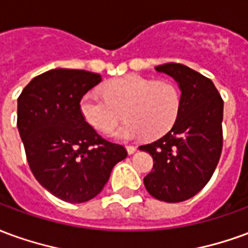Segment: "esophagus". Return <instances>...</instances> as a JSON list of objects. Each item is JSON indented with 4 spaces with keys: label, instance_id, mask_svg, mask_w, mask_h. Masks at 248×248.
Returning <instances> with one entry per match:
<instances>
[{
    "label": "esophagus",
    "instance_id": "obj_1",
    "mask_svg": "<svg viewBox=\"0 0 248 248\" xmlns=\"http://www.w3.org/2000/svg\"><path fill=\"white\" fill-rule=\"evenodd\" d=\"M126 150H127V153H129V154H134L135 151H137V146H133V145L126 146Z\"/></svg>",
    "mask_w": 248,
    "mask_h": 248
}]
</instances>
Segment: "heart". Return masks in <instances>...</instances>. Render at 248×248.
Segmentation results:
<instances>
[{
  "label": "heart",
  "instance_id": "heart-1",
  "mask_svg": "<svg viewBox=\"0 0 248 248\" xmlns=\"http://www.w3.org/2000/svg\"><path fill=\"white\" fill-rule=\"evenodd\" d=\"M105 97L87 93L81 98L79 111L87 124L110 131L121 118L124 124L111 133L119 140L156 138L171 129L181 108V92L172 81L140 76L115 78L103 87Z\"/></svg>",
  "mask_w": 248,
  "mask_h": 248
}]
</instances>
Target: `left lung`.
<instances>
[{"label":"left lung","instance_id":"1","mask_svg":"<svg viewBox=\"0 0 248 248\" xmlns=\"http://www.w3.org/2000/svg\"><path fill=\"white\" fill-rule=\"evenodd\" d=\"M155 70L178 82L181 108L167 134L140 147L154 161L143 183L158 201L183 202L207 185L218 165L223 147V99L211 79L187 66L171 62Z\"/></svg>","mask_w":248,"mask_h":248}]
</instances>
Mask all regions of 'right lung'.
<instances>
[{
	"label": "right lung",
	"mask_w": 248,
	"mask_h": 248,
	"mask_svg": "<svg viewBox=\"0 0 248 248\" xmlns=\"http://www.w3.org/2000/svg\"><path fill=\"white\" fill-rule=\"evenodd\" d=\"M97 73L53 69L18 97L17 127L35 179L54 197L82 203L97 197L113 167L127 156L82 117L81 98L101 82Z\"/></svg>",
	"instance_id": "add662e5"
}]
</instances>
